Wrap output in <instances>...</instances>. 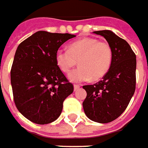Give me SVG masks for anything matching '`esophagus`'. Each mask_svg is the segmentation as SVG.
I'll return each mask as SVG.
<instances>
[{
  "label": "esophagus",
  "mask_w": 148,
  "mask_h": 148,
  "mask_svg": "<svg viewBox=\"0 0 148 148\" xmlns=\"http://www.w3.org/2000/svg\"><path fill=\"white\" fill-rule=\"evenodd\" d=\"M79 88H80V85H79V84H74V91L78 90Z\"/></svg>",
  "instance_id": "obj_1"
}]
</instances>
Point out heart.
Wrapping results in <instances>:
<instances>
[{
	"mask_svg": "<svg viewBox=\"0 0 148 148\" xmlns=\"http://www.w3.org/2000/svg\"><path fill=\"white\" fill-rule=\"evenodd\" d=\"M112 57L109 44L94 37L77 40L69 45V49H60L56 53V64L65 73L70 72L79 60V68L69 75L73 82L101 79L111 68Z\"/></svg>",
	"mask_w": 148,
	"mask_h": 148,
	"instance_id": "heart-1",
	"label": "heart"
}]
</instances>
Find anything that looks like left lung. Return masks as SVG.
<instances>
[{
    "instance_id": "1",
    "label": "left lung",
    "mask_w": 148,
    "mask_h": 148,
    "mask_svg": "<svg viewBox=\"0 0 148 148\" xmlns=\"http://www.w3.org/2000/svg\"><path fill=\"white\" fill-rule=\"evenodd\" d=\"M112 47V63L103 79L84 85L87 92L83 108L89 119L107 123L117 119L129 103L136 90V56L128 43L110 30L93 32Z\"/></svg>"
}]
</instances>
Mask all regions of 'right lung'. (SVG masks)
Here are the masks:
<instances>
[{"instance_id": "obj_1", "label": "right lung", "mask_w": 148, "mask_h": 148, "mask_svg": "<svg viewBox=\"0 0 148 148\" xmlns=\"http://www.w3.org/2000/svg\"><path fill=\"white\" fill-rule=\"evenodd\" d=\"M76 36L38 31L17 47L11 69L16 107L25 118L37 123L55 121L73 85L56 64V53Z\"/></svg>"}]
</instances>
